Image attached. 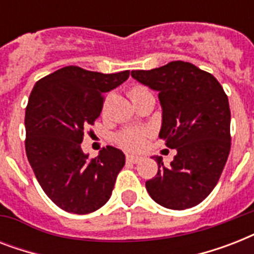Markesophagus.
Here are the masks:
<instances>
[{"mask_svg":"<svg viewBox=\"0 0 254 254\" xmlns=\"http://www.w3.org/2000/svg\"><path fill=\"white\" fill-rule=\"evenodd\" d=\"M127 161L130 163H138L141 161V157H138V155H127Z\"/></svg>","mask_w":254,"mask_h":254,"instance_id":"1","label":"esophagus"}]
</instances>
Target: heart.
<instances>
[{"label":"heart","mask_w":254,"mask_h":254,"mask_svg":"<svg viewBox=\"0 0 254 254\" xmlns=\"http://www.w3.org/2000/svg\"><path fill=\"white\" fill-rule=\"evenodd\" d=\"M149 93L145 87H137L131 88L130 91V97L131 100L135 99V97H139V96L146 95ZM146 130H138V129H125V130L120 131L117 137H116V141L119 143L120 146L127 149V150H139L142 149L145 142H146Z\"/></svg>","instance_id":"1"}]
</instances>
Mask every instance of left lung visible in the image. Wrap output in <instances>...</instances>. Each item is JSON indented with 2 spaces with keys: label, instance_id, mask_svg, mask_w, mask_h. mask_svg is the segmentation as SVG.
Masks as SVG:
<instances>
[{
  "label": "left lung",
  "instance_id": "8db88e82",
  "mask_svg": "<svg viewBox=\"0 0 254 254\" xmlns=\"http://www.w3.org/2000/svg\"><path fill=\"white\" fill-rule=\"evenodd\" d=\"M158 92L162 107L159 138L177 155L170 166L153 157L158 173L146 182L151 199L165 208H191L215 189L231 150L228 97L211 73L187 62H170L150 71H131Z\"/></svg>",
  "mask_w": 254,
  "mask_h": 254
}]
</instances>
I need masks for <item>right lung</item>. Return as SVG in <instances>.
Segmentation results:
<instances>
[{"mask_svg": "<svg viewBox=\"0 0 254 254\" xmlns=\"http://www.w3.org/2000/svg\"><path fill=\"white\" fill-rule=\"evenodd\" d=\"M129 71L100 73L68 65L35 83L26 107V154L45 193L67 212L85 215L112 195L125 154L104 147L96 158L81 150L84 129L101 113L104 93Z\"/></svg>", "mask_w": 254, "mask_h": 254, "instance_id": "obj_1", "label": "right lung"}]
</instances>
